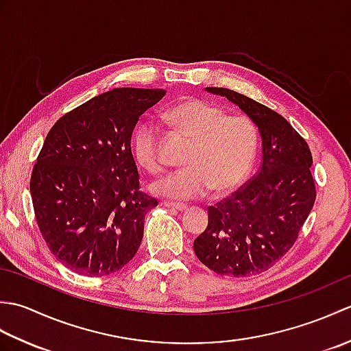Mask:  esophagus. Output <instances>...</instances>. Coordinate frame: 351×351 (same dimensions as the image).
Here are the masks:
<instances>
[{
	"label": "esophagus",
	"mask_w": 351,
	"mask_h": 351,
	"mask_svg": "<svg viewBox=\"0 0 351 351\" xmlns=\"http://www.w3.org/2000/svg\"><path fill=\"white\" fill-rule=\"evenodd\" d=\"M166 208H170V210H173V211H178V213H182V211H187V205H184V204H175V202H164L162 204Z\"/></svg>",
	"instance_id": "1"
}]
</instances>
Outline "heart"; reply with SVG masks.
I'll list each match as a JSON object with an SVG mask.
<instances>
[{
    "label": "heart",
    "mask_w": 351,
    "mask_h": 351,
    "mask_svg": "<svg viewBox=\"0 0 351 351\" xmlns=\"http://www.w3.org/2000/svg\"><path fill=\"white\" fill-rule=\"evenodd\" d=\"M166 119L191 141L184 170L151 184L156 196L173 200L204 197L213 189L228 195L247 180L259 149L256 125L245 116H228L219 106L187 99L167 110ZM160 134L152 122H141L132 134V154L149 171L161 169Z\"/></svg>",
    "instance_id": "1"
}]
</instances>
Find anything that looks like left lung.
<instances>
[{
  "label": "left lung",
  "instance_id": "1",
  "mask_svg": "<svg viewBox=\"0 0 351 351\" xmlns=\"http://www.w3.org/2000/svg\"><path fill=\"white\" fill-rule=\"evenodd\" d=\"M205 90L225 96L258 126L263 160L241 190L208 208V226L193 247L217 274L263 273L293 247L314 206L309 146L287 119L263 104L229 88Z\"/></svg>",
  "mask_w": 351,
  "mask_h": 351
}]
</instances>
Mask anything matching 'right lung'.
Returning a JSON list of instances; mask_svg holds the SVG:
<instances>
[{
  "mask_svg": "<svg viewBox=\"0 0 351 351\" xmlns=\"http://www.w3.org/2000/svg\"><path fill=\"white\" fill-rule=\"evenodd\" d=\"M162 88H113L58 119L43 141L29 191L37 226L60 263L81 276L111 274L136 255L145 215L131 136Z\"/></svg>",
  "mask_w": 351,
  "mask_h": 351,
  "instance_id": "right-lung-1",
  "label": "right lung"
}]
</instances>
